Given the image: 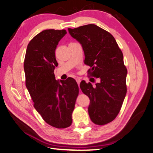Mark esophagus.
Wrapping results in <instances>:
<instances>
[{
    "label": "esophagus",
    "instance_id": "esophagus-1",
    "mask_svg": "<svg viewBox=\"0 0 153 153\" xmlns=\"http://www.w3.org/2000/svg\"><path fill=\"white\" fill-rule=\"evenodd\" d=\"M76 82L77 83L78 85L79 86V84H80V82H81V79H80V78H76Z\"/></svg>",
    "mask_w": 153,
    "mask_h": 153
}]
</instances>
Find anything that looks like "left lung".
<instances>
[{
    "instance_id": "left-lung-1",
    "label": "left lung",
    "mask_w": 153,
    "mask_h": 153,
    "mask_svg": "<svg viewBox=\"0 0 153 153\" xmlns=\"http://www.w3.org/2000/svg\"><path fill=\"white\" fill-rule=\"evenodd\" d=\"M68 32L82 45L84 62L91 68L88 74L100 80L95 87L85 81L80 83L90 99L88 115L96 125H106L119 114L126 94L127 69L123 53L114 37L96 25L68 28Z\"/></svg>"
}]
</instances>
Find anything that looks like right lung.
I'll return each instance as SVG.
<instances>
[{
    "instance_id": "1",
    "label": "right lung",
    "mask_w": 153,
    "mask_h": 153,
    "mask_svg": "<svg viewBox=\"0 0 153 153\" xmlns=\"http://www.w3.org/2000/svg\"><path fill=\"white\" fill-rule=\"evenodd\" d=\"M66 30L48 29L36 35L27 45L24 60L25 83L34 107L42 119L56 128L72 125L79 87L68 77L56 80L54 69L58 66L55 49Z\"/></svg>"
}]
</instances>
